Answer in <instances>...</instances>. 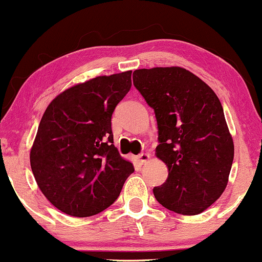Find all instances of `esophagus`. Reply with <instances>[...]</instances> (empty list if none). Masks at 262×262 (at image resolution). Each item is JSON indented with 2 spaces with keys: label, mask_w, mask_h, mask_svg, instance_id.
I'll return each mask as SVG.
<instances>
[{
  "label": "esophagus",
  "mask_w": 262,
  "mask_h": 262,
  "mask_svg": "<svg viewBox=\"0 0 262 262\" xmlns=\"http://www.w3.org/2000/svg\"><path fill=\"white\" fill-rule=\"evenodd\" d=\"M137 160H138V162L140 163V165H144V163H146L150 160V155H149V154H144L143 152V154H140V155L137 156Z\"/></svg>",
  "instance_id": "obj_1"
}]
</instances>
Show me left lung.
Here are the masks:
<instances>
[{
  "label": "left lung",
  "mask_w": 262,
  "mask_h": 262,
  "mask_svg": "<svg viewBox=\"0 0 262 262\" xmlns=\"http://www.w3.org/2000/svg\"><path fill=\"white\" fill-rule=\"evenodd\" d=\"M133 83L155 112L156 156L168 177L154 195L166 209L198 215L221 196L234 145L221 102L200 78L181 67L137 69Z\"/></svg>",
  "instance_id": "left-lung-1"
}]
</instances>
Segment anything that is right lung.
Wrapping results in <instances>:
<instances>
[{
	"mask_svg": "<svg viewBox=\"0 0 262 262\" xmlns=\"http://www.w3.org/2000/svg\"><path fill=\"white\" fill-rule=\"evenodd\" d=\"M132 71L74 85L47 106L30 151L40 190L59 211L89 217L111 206L134 167L113 145L112 113Z\"/></svg>",
	"mask_w": 262,
	"mask_h": 262,
	"instance_id": "add662e5",
	"label": "right lung"
}]
</instances>
